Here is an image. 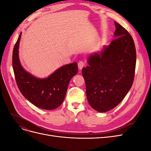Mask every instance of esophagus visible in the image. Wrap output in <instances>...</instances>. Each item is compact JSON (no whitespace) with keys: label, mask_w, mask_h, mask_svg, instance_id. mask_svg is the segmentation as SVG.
<instances>
[{"label":"esophagus","mask_w":151,"mask_h":151,"mask_svg":"<svg viewBox=\"0 0 151 151\" xmlns=\"http://www.w3.org/2000/svg\"><path fill=\"white\" fill-rule=\"evenodd\" d=\"M84 66V63L82 61H80L79 63H78V67H79V70H82V68H83V67Z\"/></svg>","instance_id":"esophagus-1"}]
</instances>
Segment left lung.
Listing matches in <instances>:
<instances>
[{
	"instance_id": "left-lung-1",
	"label": "left lung",
	"mask_w": 151,
	"mask_h": 151,
	"mask_svg": "<svg viewBox=\"0 0 151 151\" xmlns=\"http://www.w3.org/2000/svg\"><path fill=\"white\" fill-rule=\"evenodd\" d=\"M114 39L101 52L91 54L88 66L83 68L87 99L96 111L106 112L116 107L133 84L136 50L133 38L115 22Z\"/></svg>"
}]
</instances>
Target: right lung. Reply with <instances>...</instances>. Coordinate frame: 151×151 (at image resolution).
<instances>
[{
  "mask_svg": "<svg viewBox=\"0 0 151 151\" xmlns=\"http://www.w3.org/2000/svg\"><path fill=\"white\" fill-rule=\"evenodd\" d=\"M19 36L13 50L12 67L18 88L24 98L35 106L51 110L58 108L65 99L70 79L78 72L77 62L65 65L45 78H38L22 67L19 57Z\"/></svg>",
  "mask_w": 151,
  "mask_h": 151,
  "instance_id": "1",
  "label": "right lung"
}]
</instances>
